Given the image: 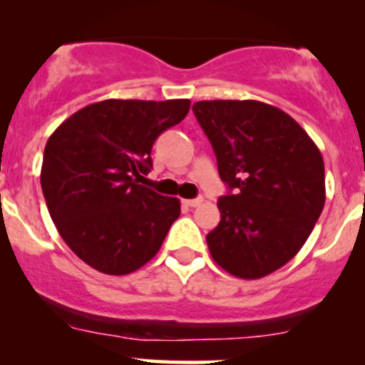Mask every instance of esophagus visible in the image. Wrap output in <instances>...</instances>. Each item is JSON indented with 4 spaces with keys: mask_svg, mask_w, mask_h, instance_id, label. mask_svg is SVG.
I'll return each instance as SVG.
<instances>
[{
    "mask_svg": "<svg viewBox=\"0 0 365 365\" xmlns=\"http://www.w3.org/2000/svg\"><path fill=\"white\" fill-rule=\"evenodd\" d=\"M202 197H197V199H187V200H183V204H185V206H188V207H197V206H200V204H202Z\"/></svg>",
    "mask_w": 365,
    "mask_h": 365,
    "instance_id": "esophagus-1",
    "label": "esophagus"
}]
</instances>
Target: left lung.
<instances>
[{"label":"left lung","mask_w":365,"mask_h":365,"mask_svg":"<svg viewBox=\"0 0 365 365\" xmlns=\"http://www.w3.org/2000/svg\"><path fill=\"white\" fill-rule=\"evenodd\" d=\"M235 194L220 197L221 221L206 240L226 273L257 279L302 249L326 200L324 161L290 115L252 101H199L192 106Z\"/></svg>","instance_id":"left-lung-1"}]
</instances>
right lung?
I'll return each instance as SVG.
<instances>
[{
    "instance_id": "1",
    "label": "right lung",
    "mask_w": 365,
    "mask_h": 365,
    "mask_svg": "<svg viewBox=\"0 0 365 365\" xmlns=\"http://www.w3.org/2000/svg\"><path fill=\"white\" fill-rule=\"evenodd\" d=\"M190 110L188 99H106L73 113L44 149L41 187L65 244L104 274L149 262L180 216L177 197L139 185L159 133Z\"/></svg>"
}]
</instances>
